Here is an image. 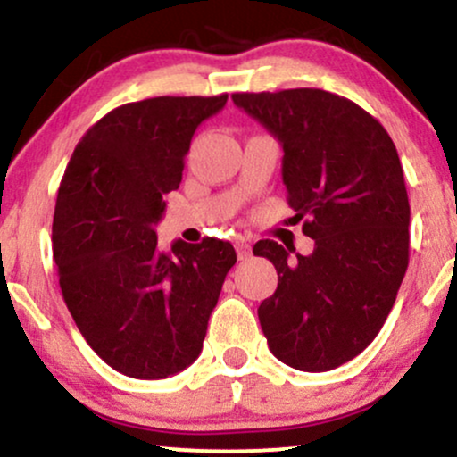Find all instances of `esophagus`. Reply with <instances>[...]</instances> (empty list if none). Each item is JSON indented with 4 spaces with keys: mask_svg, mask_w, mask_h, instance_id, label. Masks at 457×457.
<instances>
[{
    "mask_svg": "<svg viewBox=\"0 0 457 457\" xmlns=\"http://www.w3.org/2000/svg\"><path fill=\"white\" fill-rule=\"evenodd\" d=\"M236 255H238L240 262H246V259H251L253 251H251V245H248L246 240H236Z\"/></svg>",
    "mask_w": 457,
    "mask_h": 457,
    "instance_id": "34e87169",
    "label": "esophagus"
}]
</instances>
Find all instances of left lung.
I'll return each mask as SVG.
<instances>
[{"label": "left lung", "mask_w": 457, "mask_h": 457, "mask_svg": "<svg viewBox=\"0 0 457 457\" xmlns=\"http://www.w3.org/2000/svg\"><path fill=\"white\" fill-rule=\"evenodd\" d=\"M236 105L282 145L288 206L314 240L312 255L259 240L278 271L257 314L278 361L320 373L361 354L384 327L409 265V198L382 124L319 88L236 92Z\"/></svg>", "instance_id": "8db88e82"}]
</instances>
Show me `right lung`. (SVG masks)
<instances>
[{
  "mask_svg": "<svg viewBox=\"0 0 457 457\" xmlns=\"http://www.w3.org/2000/svg\"><path fill=\"white\" fill-rule=\"evenodd\" d=\"M225 103L228 95L155 96L115 107L62 175L52 221L62 299L90 348L129 378L192 365L236 263L234 246L217 238L160 251L154 229L195 129Z\"/></svg>",
  "mask_w": 457,
  "mask_h": 457,
  "instance_id": "add662e5",
  "label": "right lung"
}]
</instances>
